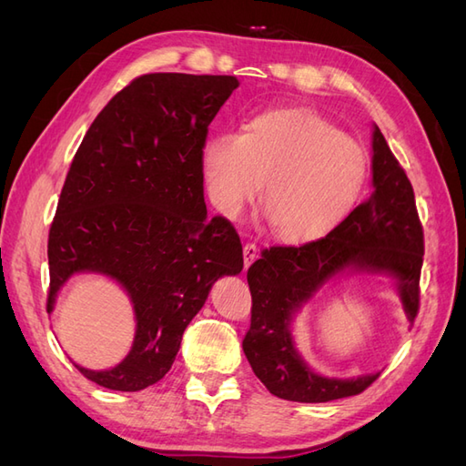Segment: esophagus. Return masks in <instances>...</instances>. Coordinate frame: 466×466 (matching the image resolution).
<instances>
[{"mask_svg": "<svg viewBox=\"0 0 466 466\" xmlns=\"http://www.w3.org/2000/svg\"><path fill=\"white\" fill-rule=\"evenodd\" d=\"M257 257H258V248H257V245L247 243V245L243 247V260H245V268H248L252 262H255V260H257Z\"/></svg>", "mask_w": 466, "mask_h": 466, "instance_id": "34e87169", "label": "esophagus"}]
</instances>
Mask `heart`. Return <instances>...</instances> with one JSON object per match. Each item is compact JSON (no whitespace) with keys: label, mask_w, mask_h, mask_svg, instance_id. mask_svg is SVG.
<instances>
[{"label":"heart","mask_w":466,"mask_h":466,"mask_svg":"<svg viewBox=\"0 0 466 466\" xmlns=\"http://www.w3.org/2000/svg\"><path fill=\"white\" fill-rule=\"evenodd\" d=\"M198 168L223 216L241 214L264 180L260 209L274 235L307 243L340 223L368 178L365 151L313 110L274 108L243 124L241 134L202 139Z\"/></svg>","instance_id":"heart-1"}]
</instances>
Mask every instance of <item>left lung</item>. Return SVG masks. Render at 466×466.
Wrapping results in <instances>:
<instances>
[{
  "label": "left lung",
  "instance_id": "obj_1",
  "mask_svg": "<svg viewBox=\"0 0 466 466\" xmlns=\"http://www.w3.org/2000/svg\"><path fill=\"white\" fill-rule=\"evenodd\" d=\"M371 149L373 192L368 200L319 241L262 250L247 272L252 315L243 350L252 371L274 397L330 402L360 394L379 377H324L295 350V315L330 279L344 274L387 276L394 281L408 320L414 322L418 315L424 233L414 190L377 124Z\"/></svg>",
  "mask_w": 466,
  "mask_h": 466
}]
</instances>
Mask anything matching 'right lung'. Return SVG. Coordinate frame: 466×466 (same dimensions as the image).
Here are the masks:
<instances>
[{
  "mask_svg": "<svg viewBox=\"0 0 466 466\" xmlns=\"http://www.w3.org/2000/svg\"><path fill=\"white\" fill-rule=\"evenodd\" d=\"M235 76L147 74L98 112L69 167L48 235V313L76 274L128 295L136 334L118 365L76 368L110 390L161 380L211 286L243 270L231 221L208 218L198 151Z\"/></svg>",
  "mask_w": 466,
  "mask_h": 466,
  "instance_id": "1",
  "label": "right lung"
}]
</instances>
